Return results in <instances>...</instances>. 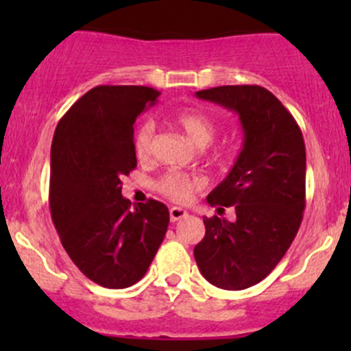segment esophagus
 <instances>
[{
	"instance_id": "obj_1",
	"label": "esophagus",
	"mask_w": 351,
	"mask_h": 351,
	"mask_svg": "<svg viewBox=\"0 0 351 351\" xmlns=\"http://www.w3.org/2000/svg\"><path fill=\"white\" fill-rule=\"evenodd\" d=\"M186 210H183V208L180 207H171L169 208V219H171V222H176V221H182V219L186 217Z\"/></svg>"
}]
</instances>
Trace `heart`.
<instances>
[{
    "mask_svg": "<svg viewBox=\"0 0 351 351\" xmlns=\"http://www.w3.org/2000/svg\"><path fill=\"white\" fill-rule=\"evenodd\" d=\"M173 122L180 130L197 144L198 147H207L214 143L217 125L214 120L197 108L180 110L173 115ZM156 125L153 120H143L134 130L132 146L139 161H147L153 154ZM204 186V178L198 175L182 171H169L158 182V190L173 202H186L193 192Z\"/></svg>",
    "mask_w": 351,
    "mask_h": 351,
    "instance_id": "b5f03b06",
    "label": "heart"
}]
</instances>
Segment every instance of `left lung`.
<instances>
[{
  "label": "left lung",
  "instance_id": "obj_1",
  "mask_svg": "<svg viewBox=\"0 0 351 351\" xmlns=\"http://www.w3.org/2000/svg\"><path fill=\"white\" fill-rule=\"evenodd\" d=\"M197 97L234 110L244 144L228 178L207 197L210 205L234 207L236 219L205 217V236L193 254L212 285L243 290L277 267L300 228L306 208L304 137L289 110L263 86H217L197 91Z\"/></svg>",
  "mask_w": 351,
  "mask_h": 351
}]
</instances>
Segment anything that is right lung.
Returning <instances> with one entry per match:
<instances>
[{"instance_id": "right-lung-1", "label": "right lung", "mask_w": 351, "mask_h": 351, "mask_svg": "<svg viewBox=\"0 0 351 351\" xmlns=\"http://www.w3.org/2000/svg\"><path fill=\"white\" fill-rule=\"evenodd\" d=\"M159 95L149 86L101 84L67 110L52 139V222L74 265L107 289L146 275L169 224L161 202L130 207L120 182L137 166L136 119Z\"/></svg>"}]
</instances>
